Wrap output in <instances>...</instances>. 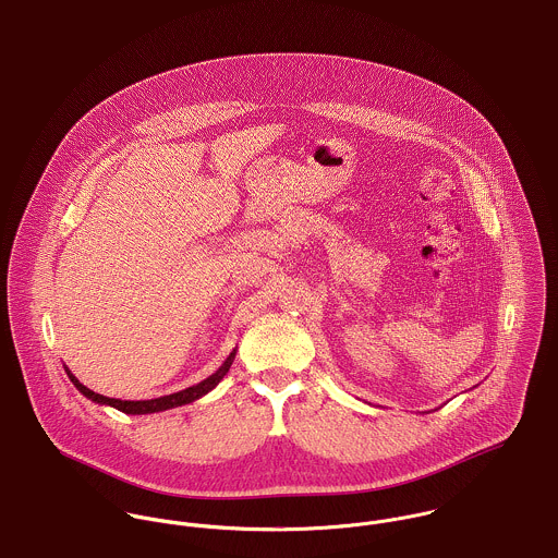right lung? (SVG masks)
I'll return each mask as SVG.
<instances>
[{"instance_id":"obj_1","label":"right lung","mask_w":558,"mask_h":558,"mask_svg":"<svg viewBox=\"0 0 558 558\" xmlns=\"http://www.w3.org/2000/svg\"><path fill=\"white\" fill-rule=\"evenodd\" d=\"M235 350H238V348H233V350L229 352V356L225 359V363L216 369L215 374L208 376L206 380H202L199 385L189 386V388H184V390H178V392L166 395V397L144 399V401H123V399L104 397V395L93 392L90 388H86L68 367H65V372H68V378L72 380V385L76 386V388L85 395L86 399H90V401H95V403H99V405H110V408H114V410H119V412L133 414V416H135V414H155V412H166V410H172V408H178V405L193 403V401H197L199 397L208 395V392H210L213 388H216V385L227 376V372H229V367H231V363H233V359H235Z\"/></svg>"}]
</instances>
